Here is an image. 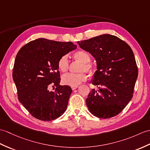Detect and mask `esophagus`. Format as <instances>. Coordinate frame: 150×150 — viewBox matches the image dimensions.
<instances>
[{"mask_svg": "<svg viewBox=\"0 0 150 150\" xmlns=\"http://www.w3.org/2000/svg\"><path fill=\"white\" fill-rule=\"evenodd\" d=\"M78 87H79L78 86H72V87H71V89H72V90H75V89L77 88Z\"/></svg>", "mask_w": 150, "mask_h": 150, "instance_id": "34e87169", "label": "esophagus"}]
</instances>
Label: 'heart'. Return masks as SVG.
Returning a JSON list of instances; mask_svg holds the SVG:
<instances>
[{"instance_id": "heart-1", "label": "heart", "mask_w": 150, "mask_h": 150, "mask_svg": "<svg viewBox=\"0 0 150 150\" xmlns=\"http://www.w3.org/2000/svg\"><path fill=\"white\" fill-rule=\"evenodd\" d=\"M73 57L76 61L82 62L79 68L80 71H86L89 75L94 73V67L90 63L91 56L88 52L84 50H78L73 55ZM58 69L61 72H67L69 69V61L68 56L64 55L61 56L57 62ZM88 76L84 72L76 73V74H67L62 76V82L64 85L69 86H76L82 82L86 81Z\"/></svg>"}]
</instances>
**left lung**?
<instances>
[{
    "label": "left lung",
    "instance_id": "obj_1",
    "mask_svg": "<svg viewBox=\"0 0 150 150\" xmlns=\"http://www.w3.org/2000/svg\"><path fill=\"white\" fill-rule=\"evenodd\" d=\"M95 58L97 70L86 105L93 115L107 119L117 116L133 97L138 68L132 48L116 36L103 34L78 41Z\"/></svg>",
    "mask_w": 150,
    "mask_h": 150
}]
</instances>
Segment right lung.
Returning <instances> with one entry per match:
<instances>
[{
	"label": "right lung",
	"instance_id": "add662e5",
	"mask_svg": "<svg viewBox=\"0 0 150 150\" xmlns=\"http://www.w3.org/2000/svg\"><path fill=\"white\" fill-rule=\"evenodd\" d=\"M76 48L72 42L40 38L30 41L18 51L13 79L20 102L36 119L54 120L67 110L72 90L68 86L59 85L57 62ZM54 86L55 91L50 92Z\"/></svg>",
	"mask_w": 150,
	"mask_h": 150
}]
</instances>
